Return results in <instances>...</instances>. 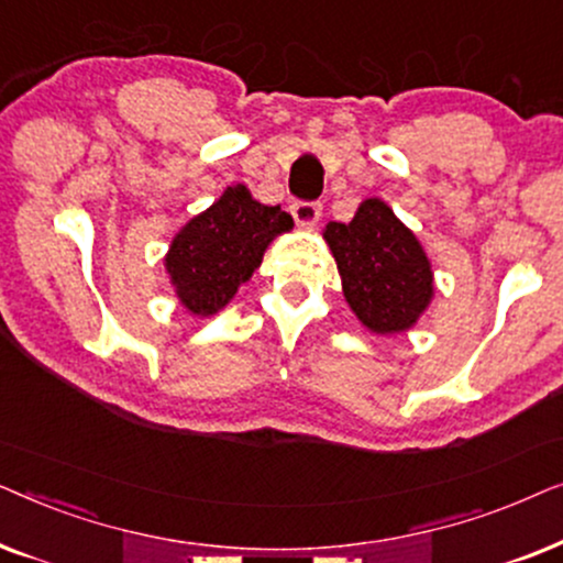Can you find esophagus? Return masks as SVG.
<instances>
[{
    "mask_svg": "<svg viewBox=\"0 0 563 563\" xmlns=\"http://www.w3.org/2000/svg\"><path fill=\"white\" fill-rule=\"evenodd\" d=\"M320 214H322L320 202H305V199H297V202H291V218L297 220V225L312 228L314 222L320 220Z\"/></svg>",
    "mask_w": 563,
    "mask_h": 563,
    "instance_id": "esophagus-1",
    "label": "esophagus"
}]
</instances>
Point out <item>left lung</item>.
Masks as SVG:
<instances>
[{
    "label": "left lung",
    "mask_w": 563,
    "mask_h": 563,
    "mask_svg": "<svg viewBox=\"0 0 563 563\" xmlns=\"http://www.w3.org/2000/svg\"><path fill=\"white\" fill-rule=\"evenodd\" d=\"M322 238L333 251L345 302L372 333H402L418 322L433 299V268L389 205L366 199L351 222H328Z\"/></svg>",
    "instance_id": "left-lung-1"
}]
</instances>
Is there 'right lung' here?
<instances>
[{
	"mask_svg": "<svg viewBox=\"0 0 563 563\" xmlns=\"http://www.w3.org/2000/svg\"><path fill=\"white\" fill-rule=\"evenodd\" d=\"M291 225V214L279 205L256 202L243 184L228 187L176 233L166 253L164 266L179 302L199 318L220 312L261 266L268 243Z\"/></svg>",
	"mask_w": 563,
	"mask_h": 563,
	"instance_id": "add662e5",
	"label": "right lung"
}]
</instances>
